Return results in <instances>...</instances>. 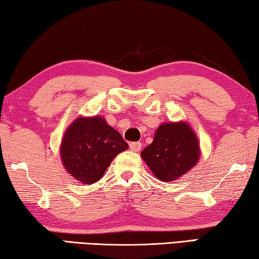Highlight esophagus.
<instances>
[{"label": "esophagus", "mask_w": 259, "mask_h": 259, "mask_svg": "<svg viewBox=\"0 0 259 259\" xmlns=\"http://www.w3.org/2000/svg\"><path fill=\"white\" fill-rule=\"evenodd\" d=\"M141 142H131L130 143V149L132 151H139L140 149H141Z\"/></svg>", "instance_id": "34e87169"}]
</instances>
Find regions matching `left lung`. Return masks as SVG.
I'll use <instances>...</instances> for the list:
<instances>
[{
  "instance_id": "8db88e82",
  "label": "left lung",
  "mask_w": 259,
  "mask_h": 259,
  "mask_svg": "<svg viewBox=\"0 0 259 259\" xmlns=\"http://www.w3.org/2000/svg\"><path fill=\"white\" fill-rule=\"evenodd\" d=\"M200 143L187 121L160 124L154 141L141 157L162 181H173L193 168L200 158Z\"/></svg>"
}]
</instances>
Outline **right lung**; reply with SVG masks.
<instances>
[{
	"label": "right lung",
	"instance_id": "add662e5",
	"mask_svg": "<svg viewBox=\"0 0 259 259\" xmlns=\"http://www.w3.org/2000/svg\"><path fill=\"white\" fill-rule=\"evenodd\" d=\"M128 145L103 117H79L67 127L61 143L63 166L82 184L103 177L113 158Z\"/></svg>",
	"mask_w": 259,
	"mask_h": 259
}]
</instances>
